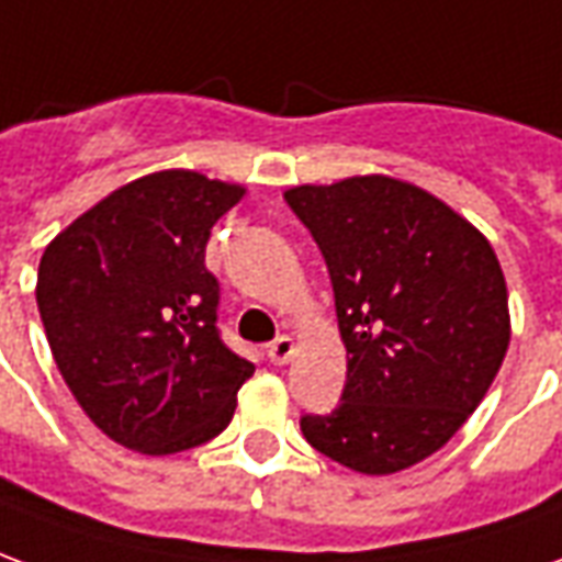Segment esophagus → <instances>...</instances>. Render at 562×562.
Segmentation results:
<instances>
[{
    "mask_svg": "<svg viewBox=\"0 0 562 562\" xmlns=\"http://www.w3.org/2000/svg\"><path fill=\"white\" fill-rule=\"evenodd\" d=\"M293 351H296V341L290 336H281L274 338L272 345H269V360H272L274 366H284L293 357Z\"/></svg>",
    "mask_w": 562,
    "mask_h": 562,
    "instance_id": "1",
    "label": "esophagus"
}]
</instances>
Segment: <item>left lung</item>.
Segmentation results:
<instances>
[{"instance_id": "8db88e82", "label": "left lung", "mask_w": 562, "mask_h": 562, "mask_svg": "<svg viewBox=\"0 0 562 562\" xmlns=\"http://www.w3.org/2000/svg\"><path fill=\"white\" fill-rule=\"evenodd\" d=\"M284 199L324 254L348 351L338 408L302 417V436L363 475L427 460L479 408L512 341L491 241L390 175L290 187Z\"/></svg>"}]
</instances>
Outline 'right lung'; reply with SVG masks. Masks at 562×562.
I'll list each match as a JSON object with an SVG mask.
<instances>
[{"instance_id": "obj_1", "label": "right lung", "mask_w": 562, "mask_h": 562, "mask_svg": "<svg viewBox=\"0 0 562 562\" xmlns=\"http://www.w3.org/2000/svg\"><path fill=\"white\" fill-rule=\"evenodd\" d=\"M241 184L190 169L135 178L42 254L35 302L63 381L111 441L150 457L224 432L254 363L217 333L211 226Z\"/></svg>"}]
</instances>
